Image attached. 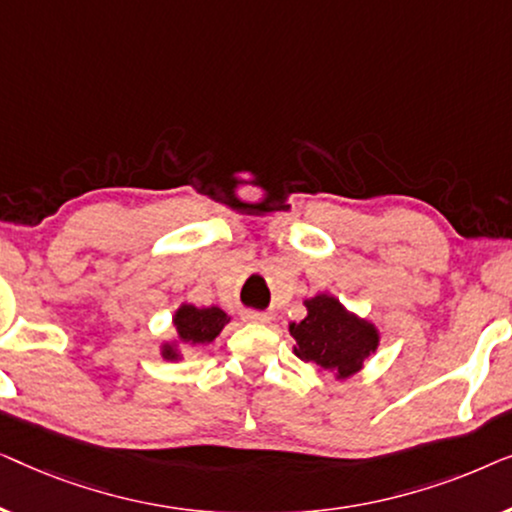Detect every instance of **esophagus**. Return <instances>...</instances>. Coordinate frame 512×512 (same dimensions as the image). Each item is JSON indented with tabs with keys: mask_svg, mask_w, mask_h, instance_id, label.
<instances>
[{
	"mask_svg": "<svg viewBox=\"0 0 512 512\" xmlns=\"http://www.w3.org/2000/svg\"><path fill=\"white\" fill-rule=\"evenodd\" d=\"M244 321H249V324H268L270 321V314L268 312H256V310H247L242 314Z\"/></svg>",
	"mask_w": 512,
	"mask_h": 512,
	"instance_id": "esophagus-1",
	"label": "esophagus"
}]
</instances>
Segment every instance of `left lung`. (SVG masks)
<instances>
[{
	"label": "left lung",
	"instance_id": "obj_1",
	"mask_svg": "<svg viewBox=\"0 0 512 512\" xmlns=\"http://www.w3.org/2000/svg\"><path fill=\"white\" fill-rule=\"evenodd\" d=\"M305 307L307 317L289 326L296 354L338 377L354 375L377 349L375 328L347 314L331 296H314Z\"/></svg>",
	"mask_w": 512,
	"mask_h": 512
}]
</instances>
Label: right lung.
Masks as SVG:
<instances>
[{
    "label": "right lung",
    "mask_w": 512,
    "mask_h": 512,
    "mask_svg": "<svg viewBox=\"0 0 512 512\" xmlns=\"http://www.w3.org/2000/svg\"><path fill=\"white\" fill-rule=\"evenodd\" d=\"M228 324V314L219 310V307H202L198 310L195 305H184L174 317V326H177L179 338L191 345H207L216 335L221 333V328ZM165 359H177L174 347L167 345L163 352Z\"/></svg>",
    "instance_id": "right-lung-1"
}]
</instances>
